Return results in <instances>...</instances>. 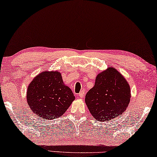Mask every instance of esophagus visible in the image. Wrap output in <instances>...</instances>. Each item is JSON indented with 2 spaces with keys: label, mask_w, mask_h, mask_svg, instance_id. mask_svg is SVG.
<instances>
[{
  "label": "esophagus",
  "mask_w": 157,
  "mask_h": 157,
  "mask_svg": "<svg viewBox=\"0 0 157 157\" xmlns=\"http://www.w3.org/2000/svg\"><path fill=\"white\" fill-rule=\"evenodd\" d=\"M78 96L80 98H83L85 96V91H81L80 93L78 94Z\"/></svg>",
  "instance_id": "34e87169"
}]
</instances>
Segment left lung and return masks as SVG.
Wrapping results in <instances>:
<instances>
[{
  "instance_id": "left-lung-1",
  "label": "left lung",
  "mask_w": 157,
  "mask_h": 157,
  "mask_svg": "<svg viewBox=\"0 0 157 157\" xmlns=\"http://www.w3.org/2000/svg\"><path fill=\"white\" fill-rule=\"evenodd\" d=\"M131 98L130 86L114 67H108L96 76L94 86L88 91L85 102L97 121H110L121 117Z\"/></svg>"
}]
</instances>
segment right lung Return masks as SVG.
Listing matches in <instances>:
<instances>
[{"mask_svg": "<svg viewBox=\"0 0 157 157\" xmlns=\"http://www.w3.org/2000/svg\"><path fill=\"white\" fill-rule=\"evenodd\" d=\"M26 100L31 110L39 119H54L64 114L75 96L63 83L61 73L44 71L28 86Z\"/></svg>", "mask_w": 157, "mask_h": 157, "instance_id": "right-lung-1", "label": "right lung"}]
</instances>
